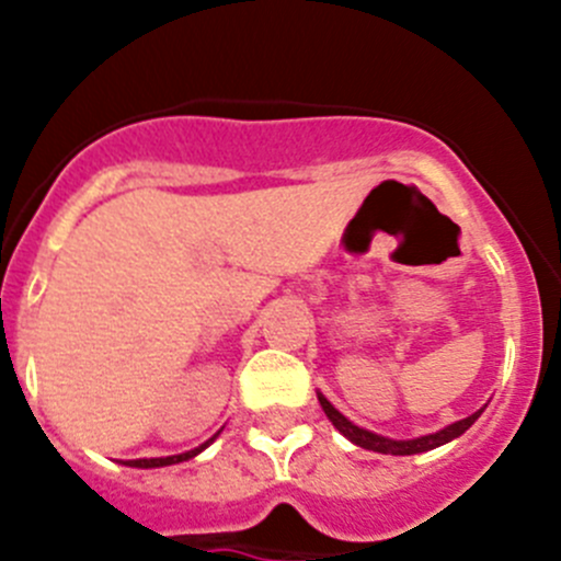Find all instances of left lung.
Wrapping results in <instances>:
<instances>
[{"mask_svg":"<svg viewBox=\"0 0 561 561\" xmlns=\"http://www.w3.org/2000/svg\"><path fill=\"white\" fill-rule=\"evenodd\" d=\"M317 401H320V407H322V412H325V415H328V421H331L333 426H336L339 432H342L344 437L350 439V443L358 445V448L375 450V454H390V456L426 454V450L439 448V445H445V443H450V439L461 437V434L467 432V428L472 426L474 421H478L480 412L485 410V407H480L478 412H472V415L463 417V421L450 423V426L439 428V432H434V434H423V437H415V439H390V437H382V434L369 432V428L355 426V423L347 421V417H344L342 412H339L336 407H333L331 401H328L322 393H317Z\"/></svg>","mask_w":561,"mask_h":561,"instance_id":"obj_1","label":"left lung"}]
</instances>
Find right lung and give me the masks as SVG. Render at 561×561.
Wrapping results in <instances>:
<instances>
[{
    "instance_id": "1",
    "label": "right lung",
    "mask_w": 561,
    "mask_h": 561,
    "mask_svg": "<svg viewBox=\"0 0 561 561\" xmlns=\"http://www.w3.org/2000/svg\"><path fill=\"white\" fill-rule=\"evenodd\" d=\"M219 434H214L211 439H208V443H203L201 448H195V450H186V454H179V456H165V458H133V461H124L127 463V467H138V469H154V467H171V463H181V461H190V458H195L197 454H203V450L208 448V445L214 443V439H217Z\"/></svg>"
}]
</instances>
